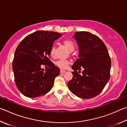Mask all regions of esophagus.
Returning <instances> with one entry per match:
<instances>
[{
	"instance_id": "1",
	"label": "esophagus",
	"mask_w": 127,
	"mask_h": 127,
	"mask_svg": "<svg viewBox=\"0 0 127 127\" xmlns=\"http://www.w3.org/2000/svg\"><path fill=\"white\" fill-rule=\"evenodd\" d=\"M65 72H66L65 70H63V69H61V73H65Z\"/></svg>"
}]
</instances>
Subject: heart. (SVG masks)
Here are the masks:
<instances>
[{"label":"heart","mask_w":127,"mask_h":127,"mask_svg":"<svg viewBox=\"0 0 127 127\" xmlns=\"http://www.w3.org/2000/svg\"><path fill=\"white\" fill-rule=\"evenodd\" d=\"M63 44L64 45V46L68 49V50L70 51H73L74 49V42L72 41V40L69 39H65L63 41ZM55 47L52 46L50 49V55L51 56H53L54 55L55 53ZM70 64V62L68 61V60H63V59H60L58 61H56L55 62V64L58 66H59V68L65 69L67 68L68 65Z\"/></svg>","instance_id":"1"}]
</instances>
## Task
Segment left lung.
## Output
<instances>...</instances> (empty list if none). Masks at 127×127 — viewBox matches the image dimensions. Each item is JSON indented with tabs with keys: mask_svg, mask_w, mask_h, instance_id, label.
I'll use <instances>...</instances> for the list:
<instances>
[{
	"mask_svg": "<svg viewBox=\"0 0 127 127\" xmlns=\"http://www.w3.org/2000/svg\"><path fill=\"white\" fill-rule=\"evenodd\" d=\"M73 37L79 49L78 59L72 68L73 78L68 87L75 95L91 98L101 93L110 79L111 59L104 42L89 32H77ZM84 69L81 75L77 70Z\"/></svg>",
	"mask_w": 127,
	"mask_h": 127,
	"instance_id": "obj_1",
	"label": "left lung"
}]
</instances>
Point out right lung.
<instances>
[{
	"label": "right lung",
	"mask_w": 127,
	"mask_h": 127,
	"mask_svg": "<svg viewBox=\"0 0 127 127\" xmlns=\"http://www.w3.org/2000/svg\"><path fill=\"white\" fill-rule=\"evenodd\" d=\"M55 32L38 31L27 36L17 46L12 67L15 83L21 93L33 98L46 94L52 89L60 69L50 61L53 42L61 37ZM48 64L44 71L40 66Z\"/></svg>",
	"instance_id": "obj_1"
}]
</instances>
